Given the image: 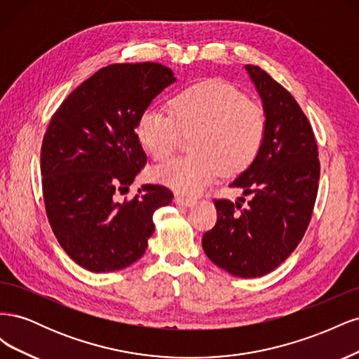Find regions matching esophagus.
<instances>
[{
  "label": "esophagus",
  "mask_w": 359,
  "mask_h": 359,
  "mask_svg": "<svg viewBox=\"0 0 359 359\" xmlns=\"http://www.w3.org/2000/svg\"><path fill=\"white\" fill-rule=\"evenodd\" d=\"M194 202V198L190 196H184V194H175V203L178 205H184V206H189Z\"/></svg>",
  "instance_id": "1"
}]
</instances>
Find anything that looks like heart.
<instances>
[{
  "instance_id": "1",
  "label": "heart",
  "mask_w": 359,
  "mask_h": 359,
  "mask_svg": "<svg viewBox=\"0 0 359 359\" xmlns=\"http://www.w3.org/2000/svg\"><path fill=\"white\" fill-rule=\"evenodd\" d=\"M172 114L151 106L136 124L137 142L156 160L166 158L177 145L180 130L193 132V153L161 163L153 178L181 193H196L219 175L238 173L257 157L266 136L262 107L248 102L233 86L206 81L178 93Z\"/></svg>"
}]
</instances>
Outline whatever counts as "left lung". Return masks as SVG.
I'll return each instance as SVG.
<instances>
[{
  "label": "left lung",
  "mask_w": 359,
  "mask_h": 359,
  "mask_svg": "<svg viewBox=\"0 0 359 359\" xmlns=\"http://www.w3.org/2000/svg\"><path fill=\"white\" fill-rule=\"evenodd\" d=\"M262 100L266 136L257 157L229 186L247 205L214 201L217 223L202 238L206 256L235 277H262L297 248L311 219L320 165L318 144L295 99L268 73L244 66Z\"/></svg>",
  "instance_id": "obj_1"
}]
</instances>
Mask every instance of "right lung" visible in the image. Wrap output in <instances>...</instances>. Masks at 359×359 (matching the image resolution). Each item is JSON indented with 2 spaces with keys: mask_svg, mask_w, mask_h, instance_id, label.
I'll use <instances>...</instances> for the list:
<instances>
[{
  "mask_svg": "<svg viewBox=\"0 0 359 359\" xmlns=\"http://www.w3.org/2000/svg\"><path fill=\"white\" fill-rule=\"evenodd\" d=\"M177 82L157 62L112 64L76 88L52 116L43 137L40 168L46 214L60 245L91 273H112L144 256L154 233V212L172 202L169 189L132 186L147 163L137 119Z\"/></svg>",
  "mask_w": 359,
  "mask_h": 359,
  "instance_id": "right-lung-1",
  "label": "right lung"
}]
</instances>
